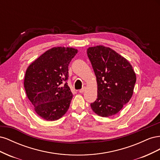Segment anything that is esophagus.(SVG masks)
Instances as JSON below:
<instances>
[{"label":"esophagus","mask_w":160,"mask_h":160,"mask_svg":"<svg viewBox=\"0 0 160 160\" xmlns=\"http://www.w3.org/2000/svg\"><path fill=\"white\" fill-rule=\"evenodd\" d=\"M85 88H83L79 90V93H83V92L85 91Z\"/></svg>","instance_id":"34e87169"}]
</instances>
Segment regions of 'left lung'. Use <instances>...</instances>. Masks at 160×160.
I'll list each match as a JSON object with an SVG mask.
<instances>
[{"label":"left lung","mask_w":160,"mask_h":160,"mask_svg":"<svg viewBox=\"0 0 160 160\" xmlns=\"http://www.w3.org/2000/svg\"><path fill=\"white\" fill-rule=\"evenodd\" d=\"M88 56L98 82V99L91 103L95 113L110 117L118 113L133 95L136 76L128 60L109 47H89Z\"/></svg>","instance_id":"obj_1"}]
</instances>
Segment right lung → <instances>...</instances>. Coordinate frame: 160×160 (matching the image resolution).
<instances>
[{
	"label": "right lung",
	"mask_w": 160,
	"mask_h": 160,
	"mask_svg": "<svg viewBox=\"0 0 160 160\" xmlns=\"http://www.w3.org/2000/svg\"><path fill=\"white\" fill-rule=\"evenodd\" d=\"M78 52L58 47L47 51L28 66L24 87L36 113L47 121H55L69 109L72 94L67 83L69 65Z\"/></svg>",
	"instance_id": "add662e5"
}]
</instances>
